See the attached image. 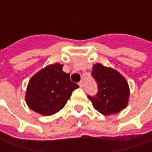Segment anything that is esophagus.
Instances as JSON below:
<instances>
[{
	"mask_svg": "<svg viewBox=\"0 0 152 152\" xmlns=\"http://www.w3.org/2000/svg\"><path fill=\"white\" fill-rule=\"evenodd\" d=\"M79 86H80V88H83V87H84V85H83L82 81H80V82H79Z\"/></svg>",
	"mask_w": 152,
	"mask_h": 152,
	"instance_id": "esophagus-1",
	"label": "esophagus"
}]
</instances>
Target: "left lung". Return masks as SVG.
I'll return each mask as SVG.
<instances>
[{
  "label": "left lung",
  "mask_w": 152,
  "mask_h": 152,
  "mask_svg": "<svg viewBox=\"0 0 152 152\" xmlns=\"http://www.w3.org/2000/svg\"><path fill=\"white\" fill-rule=\"evenodd\" d=\"M92 76L99 91L95 96L88 95L94 107L101 114H116L125 108L129 99L127 80L116 70L100 63L93 66Z\"/></svg>",
  "instance_id": "obj_1"
}]
</instances>
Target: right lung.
Returning <instances> with one entry per match:
<instances>
[{
	"label": "right lung",
	"instance_id": "1",
	"mask_svg": "<svg viewBox=\"0 0 152 152\" xmlns=\"http://www.w3.org/2000/svg\"><path fill=\"white\" fill-rule=\"evenodd\" d=\"M63 66L60 63L48 65L31 77L25 96L29 108L43 115H51L63 108L79 86L71 80Z\"/></svg>",
	"mask_w": 152,
	"mask_h": 152
}]
</instances>
